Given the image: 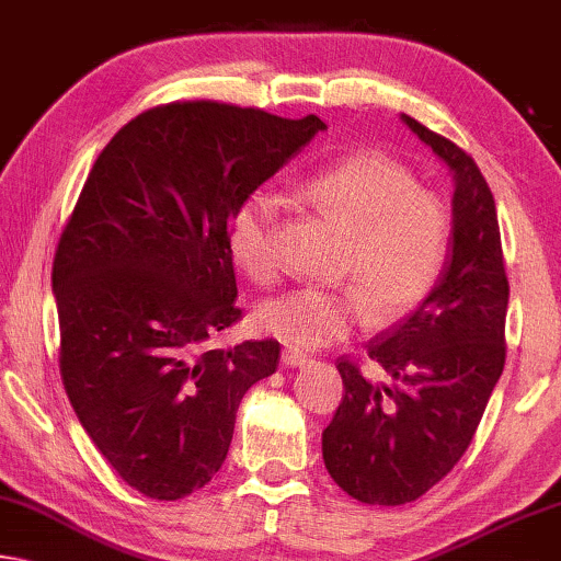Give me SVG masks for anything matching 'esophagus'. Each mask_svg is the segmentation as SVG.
<instances>
[{
    "instance_id": "esophagus-1",
    "label": "esophagus",
    "mask_w": 561,
    "mask_h": 561,
    "mask_svg": "<svg viewBox=\"0 0 561 561\" xmlns=\"http://www.w3.org/2000/svg\"><path fill=\"white\" fill-rule=\"evenodd\" d=\"M280 360H283V366H288V368H300L308 364L310 356H306V353L298 348H286L280 353Z\"/></svg>"
}]
</instances>
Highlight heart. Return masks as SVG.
I'll return each instance as SVG.
<instances>
[{
	"label": "heart",
	"mask_w": 561,
	"mask_h": 561,
	"mask_svg": "<svg viewBox=\"0 0 561 561\" xmlns=\"http://www.w3.org/2000/svg\"><path fill=\"white\" fill-rule=\"evenodd\" d=\"M300 193L346 232L339 273L353 283L304 286L263 300L255 325L293 348H323L364 321L391 323L424 304L444 275L454 220L442 195L378 152H356L310 172ZM280 205L271 191L243 197L228 226L232 263L255 283L280 271Z\"/></svg>",
	"instance_id": "1"
}]
</instances>
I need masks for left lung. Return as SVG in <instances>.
I'll return each mask as SVG.
<instances>
[{"label": "left lung", "mask_w": 561, "mask_h": 561, "mask_svg": "<svg viewBox=\"0 0 561 561\" xmlns=\"http://www.w3.org/2000/svg\"><path fill=\"white\" fill-rule=\"evenodd\" d=\"M401 117L454 172L451 257L424 304L368 341L381 381L360 360H335L343 396L323 428L335 484L381 506L416 502L469 449L504 370L510 304L496 205L479 165L449 137Z\"/></svg>", "instance_id": "left-lung-1"}]
</instances>
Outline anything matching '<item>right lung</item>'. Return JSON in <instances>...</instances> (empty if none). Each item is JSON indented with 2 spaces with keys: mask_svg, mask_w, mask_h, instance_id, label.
I'll list each match as a JSON object with an SVG mask.
<instances>
[{
  "mask_svg": "<svg viewBox=\"0 0 561 561\" xmlns=\"http://www.w3.org/2000/svg\"><path fill=\"white\" fill-rule=\"evenodd\" d=\"M321 130L316 115L170 102L119 127L84 180L51 263L59 376L94 446L145 496L208 484L240 399L278 368L275 339L208 346L243 318L228 226Z\"/></svg>",
  "mask_w": 561,
  "mask_h": 561,
  "instance_id": "1",
  "label": "right lung"
}]
</instances>
